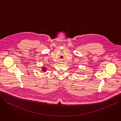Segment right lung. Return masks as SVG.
<instances>
[{
  "mask_svg": "<svg viewBox=\"0 0 121 121\" xmlns=\"http://www.w3.org/2000/svg\"><path fill=\"white\" fill-rule=\"evenodd\" d=\"M42 69V71L44 72H46V70H47V69L45 68V67H42V68H41Z\"/></svg>",
  "mask_w": 121,
  "mask_h": 121,
  "instance_id": "1",
  "label": "right lung"
}]
</instances>
